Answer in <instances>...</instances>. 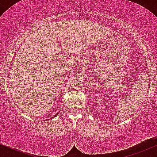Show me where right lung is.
Wrapping results in <instances>:
<instances>
[{
  "label": "right lung",
  "mask_w": 157,
  "mask_h": 157,
  "mask_svg": "<svg viewBox=\"0 0 157 157\" xmlns=\"http://www.w3.org/2000/svg\"><path fill=\"white\" fill-rule=\"evenodd\" d=\"M58 113H59V112H58ZM58 113H56V114L55 115V116H54V117H51V119H52V118H54V117H56V116H57V114H58Z\"/></svg>",
  "instance_id": "right-lung-1"
}]
</instances>
